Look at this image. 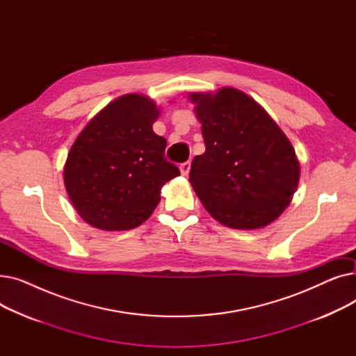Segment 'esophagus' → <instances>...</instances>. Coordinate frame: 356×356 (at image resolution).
Returning a JSON list of instances; mask_svg holds the SVG:
<instances>
[{"label":"esophagus","mask_w":356,"mask_h":356,"mask_svg":"<svg viewBox=\"0 0 356 356\" xmlns=\"http://www.w3.org/2000/svg\"><path fill=\"white\" fill-rule=\"evenodd\" d=\"M191 172V161H186L183 164H180V173L181 176H188Z\"/></svg>","instance_id":"obj_1"}]
</instances>
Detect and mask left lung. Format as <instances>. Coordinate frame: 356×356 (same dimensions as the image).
I'll return each mask as SVG.
<instances>
[{"label": "left lung", "mask_w": 356, "mask_h": 356, "mask_svg": "<svg viewBox=\"0 0 356 356\" xmlns=\"http://www.w3.org/2000/svg\"><path fill=\"white\" fill-rule=\"evenodd\" d=\"M207 152L192 161V188L222 225L258 229L289 207L300 180L290 140L268 112L235 88L192 92Z\"/></svg>", "instance_id": "left-lung-1"}]
</instances>
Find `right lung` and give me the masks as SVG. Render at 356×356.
Segmentation results:
<instances>
[{
    "instance_id": "right-lung-1",
    "label": "right lung",
    "mask_w": 356,
    "mask_h": 356,
    "mask_svg": "<svg viewBox=\"0 0 356 356\" xmlns=\"http://www.w3.org/2000/svg\"><path fill=\"white\" fill-rule=\"evenodd\" d=\"M156 102L127 93L102 108L74 140L63 167L67 196L79 216L102 231L140 227L154 212L163 186L180 175L153 131Z\"/></svg>"
}]
</instances>
